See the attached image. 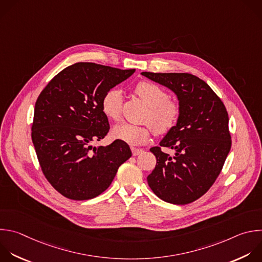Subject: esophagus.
Instances as JSON below:
<instances>
[{"label":"esophagus","mask_w":262,"mask_h":262,"mask_svg":"<svg viewBox=\"0 0 262 262\" xmlns=\"http://www.w3.org/2000/svg\"><path fill=\"white\" fill-rule=\"evenodd\" d=\"M142 152H143V149H141V148H135V147H132V153H133V155H134V156L139 155V154H141Z\"/></svg>","instance_id":"esophagus-1"}]
</instances>
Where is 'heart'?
<instances>
[{
  "mask_svg": "<svg viewBox=\"0 0 262 262\" xmlns=\"http://www.w3.org/2000/svg\"><path fill=\"white\" fill-rule=\"evenodd\" d=\"M136 95L148 107L145 120L149 121L142 125L120 123L114 126V138L130 145L146 143L153 130L157 134H165L177 123L181 108L176 101L168 100V96L160 86L150 81H141L135 86ZM122 94L118 90L108 91L102 99V110L112 120L121 118Z\"/></svg>",
  "mask_w": 262,
  "mask_h": 262,
  "instance_id": "obj_1",
  "label": "heart"
}]
</instances>
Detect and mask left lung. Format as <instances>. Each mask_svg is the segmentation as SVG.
I'll return each mask as SVG.
<instances>
[{"label":"left lung","instance_id":"8db88e82","mask_svg":"<svg viewBox=\"0 0 262 262\" xmlns=\"http://www.w3.org/2000/svg\"><path fill=\"white\" fill-rule=\"evenodd\" d=\"M143 76L165 86L176 95L179 119L150 151L156 165L147 177L148 185L162 201L186 205L204 195L219 176L231 147L228 114L211 87L188 73H151Z\"/></svg>","mask_w":262,"mask_h":262}]
</instances>
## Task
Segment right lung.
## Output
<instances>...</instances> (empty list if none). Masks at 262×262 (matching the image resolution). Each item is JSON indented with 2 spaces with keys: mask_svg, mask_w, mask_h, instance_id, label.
Returning a JSON list of instances; mask_svg holds the SVG:
<instances>
[{
  "mask_svg": "<svg viewBox=\"0 0 262 262\" xmlns=\"http://www.w3.org/2000/svg\"><path fill=\"white\" fill-rule=\"evenodd\" d=\"M135 71L77 62L59 72L40 94L32 141L46 179L63 196L85 201L100 195L132 156L123 141L99 147L92 143L110 129L102 110L104 95Z\"/></svg>",
  "mask_w": 262,
  "mask_h": 262,
  "instance_id": "right-lung-1",
  "label": "right lung"
}]
</instances>
